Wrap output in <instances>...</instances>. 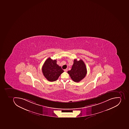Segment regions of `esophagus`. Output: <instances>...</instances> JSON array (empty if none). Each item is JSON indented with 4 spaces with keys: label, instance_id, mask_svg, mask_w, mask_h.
Segmentation results:
<instances>
[{
    "label": "esophagus",
    "instance_id": "esophagus-1",
    "mask_svg": "<svg viewBox=\"0 0 129 129\" xmlns=\"http://www.w3.org/2000/svg\"><path fill=\"white\" fill-rule=\"evenodd\" d=\"M67 70H68V69H64V71H65V72H67Z\"/></svg>",
    "mask_w": 129,
    "mask_h": 129
}]
</instances>
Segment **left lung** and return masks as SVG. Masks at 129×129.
<instances>
[{
	"mask_svg": "<svg viewBox=\"0 0 129 129\" xmlns=\"http://www.w3.org/2000/svg\"><path fill=\"white\" fill-rule=\"evenodd\" d=\"M67 73L74 82H80L85 78L87 73L85 63L82 60L78 61L74 59L71 70L67 71Z\"/></svg>",
	"mask_w": 129,
	"mask_h": 129,
	"instance_id": "obj_1",
	"label": "left lung"
}]
</instances>
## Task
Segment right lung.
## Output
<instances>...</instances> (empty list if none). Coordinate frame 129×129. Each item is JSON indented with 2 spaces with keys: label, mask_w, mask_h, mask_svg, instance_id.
Here are the masks:
<instances>
[{
  "label": "right lung",
  "mask_w": 129,
  "mask_h": 129,
  "mask_svg": "<svg viewBox=\"0 0 129 129\" xmlns=\"http://www.w3.org/2000/svg\"><path fill=\"white\" fill-rule=\"evenodd\" d=\"M42 69L44 76L49 82L57 80L64 72L61 67L57 64L56 60H53L50 58L46 60Z\"/></svg>",
  "instance_id": "1"
}]
</instances>
